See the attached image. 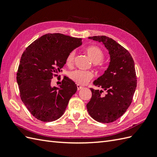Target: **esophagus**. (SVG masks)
<instances>
[{
    "label": "esophagus",
    "instance_id": "1",
    "mask_svg": "<svg viewBox=\"0 0 157 157\" xmlns=\"http://www.w3.org/2000/svg\"><path fill=\"white\" fill-rule=\"evenodd\" d=\"M83 88V87L82 86H79V85H77V89H78V90H80L81 89H82Z\"/></svg>",
    "mask_w": 157,
    "mask_h": 157
}]
</instances>
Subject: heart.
I'll use <instances>...</instances> for the list:
<instances>
[{
  "mask_svg": "<svg viewBox=\"0 0 157 157\" xmlns=\"http://www.w3.org/2000/svg\"><path fill=\"white\" fill-rule=\"evenodd\" d=\"M86 55H88L89 59H90L92 63L98 65L104 58V53L102 50L98 46H92L88 47L85 50ZM75 57V52L72 51L69 53L66 58V64L68 66L72 65ZM69 78L72 81L79 85H84L90 80L92 78L93 75L90 71H83L80 70H74L69 72Z\"/></svg>",
  "mask_w": 157,
  "mask_h": 157,
  "instance_id": "b5f03b06",
  "label": "heart"
}]
</instances>
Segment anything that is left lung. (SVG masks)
I'll list each match as a JSON object with an SVG mask.
<instances>
[{
    "instance_id": "1",
    "label": "left lung",
    "mask_w": 157,
    "mask_h": 157,
    "mask_svg": "<svg viewBox=\"0 0 157 157\" xmlns=\"http://www.w3.org/2000/svg\"><path fill=\"white\" fill-rule=\"evenodd\" d=\"M89 39L102 43L108 50L110 62L103 74L94 85L106 91L90 88L92 98L86 105L92 117L100 123H108L121 117L131 105L137 86L134 61L130 53L111 38L95 36Z\"/></svg>"
}]
</instances>
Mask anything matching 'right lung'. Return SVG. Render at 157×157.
Listing matches in <instances>:
<instances>
[{
  "label": "right lung",
  "mask_w": 157,
  "mask_h": 157,
  "mask_svg": "<svg viewBox=\"0 0 157 157\" xmlns=\"http://www.w3.org/2000/svg\"><path fill=\"white\" fill-rule=\"evenodd\" d=\"M82 44V38L47 34L36 40L23 52L17 82L22 102L36 119L51 122L65 113L77 86L64 76L61 85L52 87V78L61 72L69 53Z\"/></svg>",
  "instance_id": "add662e5"
}]
</instances>
